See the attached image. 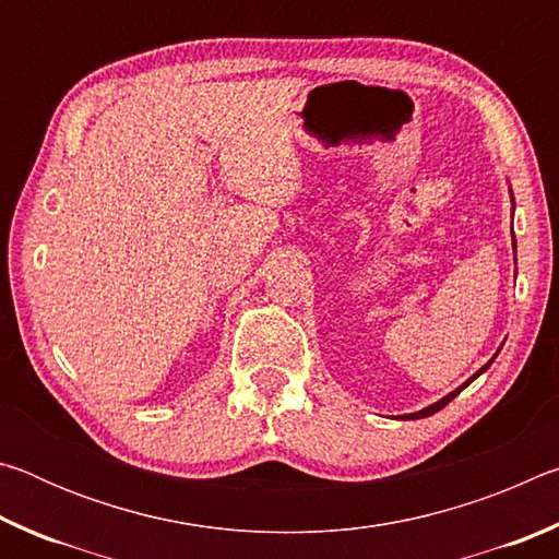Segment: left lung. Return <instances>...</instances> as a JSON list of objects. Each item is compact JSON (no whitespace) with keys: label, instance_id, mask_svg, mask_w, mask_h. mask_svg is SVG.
Here are the masks:
<instances>
[{"label":"left lung","instance_id":"8db88e82","mask_svg":"<svg viewBox=\"0 0 559 559\" xmlns=\"http://www.w3.org/2000/svg\"><path fill=\"white\" fill-rule=\"evenodd\" d=\"M513 246H515V236H513ZM490 362H493V359H490ZM490 362L488 365H484V367H480V370L476 372V374H473L471 377V380L466 382V384H461L459 386V390H453L451 394H447V396H443V400H439L437 404H431V406H427V409H421V412H416V414H406V416H402V419H424V416H431V414H437L439 409H443V406H447L451 400H453V396H459L461 394V390H463V386H468L473 380H476V377L480 374V372H486L488 370V367H490Z\"/></svg>","mask_w":559,"mask_h":559}]
</instances>
